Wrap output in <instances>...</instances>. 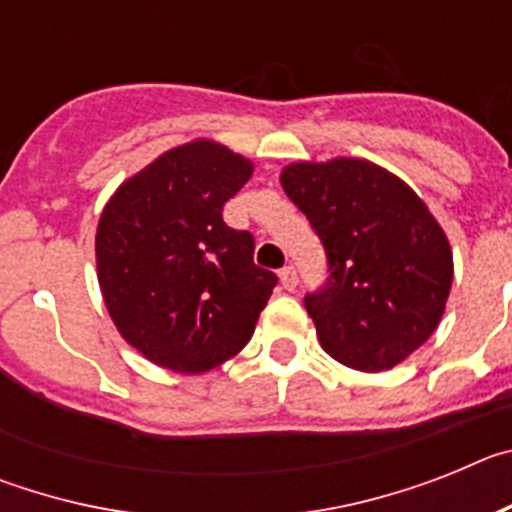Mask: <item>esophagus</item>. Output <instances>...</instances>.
<instances>
[{
  "label": "esophagus",
  "mask_w": 512,
  "mask_h": 512,
  "mask_svg": "<svg viewBox=\"0 0 512 512\" xmlns=\"http://www.w3.org/2000/svg\"><path fill=\"white\" fill-rule=\"evenodd\" d=\"M279 282H282V287L287 289V292H295V289H297L295 266H284V269L279 271Z\"/></svg>",
  "instance_id": "1"
}]
</instances>
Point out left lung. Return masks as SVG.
Returning a JSON list of instances; mask_svg holds the SVG:
<instances>
[{
    "instance_id": "obj_1",
    "label": "left lung",
    "mask_w": 512,
    "mask_h": 512,
    "mask_svg": "<svg viewBox=\"0 0 512 512\" xmlns=\"http://www.w3.org/2000/svg\"><path fill=\"white\" fill-rule=\"evenodd\" d=\"M284 192L323 241L330 277L305 300L325 354L356 372H387L438 328L454 253L410 184L366 158L295 161Z\"/></svg>"
}]
</instances>
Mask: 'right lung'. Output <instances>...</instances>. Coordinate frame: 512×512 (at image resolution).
Returning a JSON list of instances; mask_svg holds the SVG:
<instances>
[{
  "mask_svg": "<svg viewBox=\"0 0 512 512\" xmlns=\"http://www.w3.org/2000/svg\"><path fill=\"white\" fill-rule=\"evenodd\" d=\"M253 161L210 138L169 148L102 207L94 238L102 300L120 336L151 364L205 374L243 351L277 287L253 264V238L223 205Z\"/></svg>",
  "mask_w": 512,
  "mask_h": 512,
  "instance_id": "1",
  "label": "right lung"
}]
</instances>
